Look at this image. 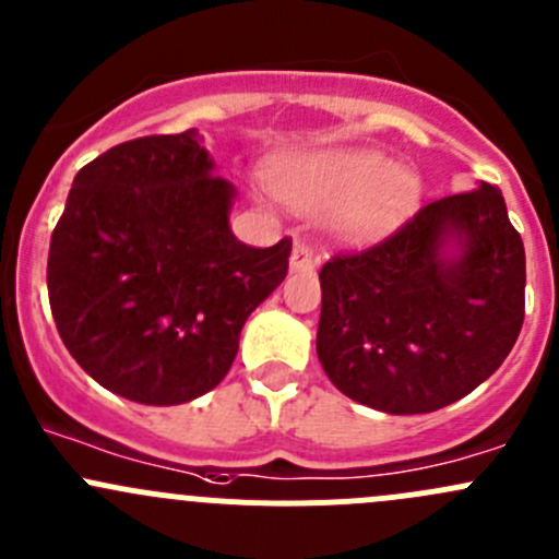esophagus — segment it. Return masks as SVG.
Listing matches in <instances>:
<instances>
[{
  "mask_svg": "<svg viewBox=\"0 0 559 559\" xmlns=\"http://www.w3.org/2000/svg\"><path fill=\"white\" fill-rule=\"evenodd\" d=\"M319 264V257L313 253V248L302 240H297L292 248V270H313Z\"/></svg>",
  "mask_w": 559,
  "mask_h": 559,
  "instance_id": "1",
  "label": "esophagus"
}]
</instances>
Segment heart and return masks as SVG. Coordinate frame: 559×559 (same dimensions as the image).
<instances>
[{
	"label": "heart",
	"instance_id": "1",
	"mask_svg": "<svg viewBox=\"0 0 559 559\" xmlns=\"http://www.w3.org/2000/svg\"><path fill=\"white\" fill-rule=\"evenodd\" d=\"M278 189L302 211L335 207L332 227L348 243H379L408 222L421 197L419 175L381 151L354 148L302 156L278 173Z\"/></svg>",
	"mask_w": 559,
	"mask_h": 559
}]
</instances>
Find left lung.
Instances as JSON below:
<instances>
[{"label": "left lung", "mask_w": 559, "mask_h": 559, "mask_svg": "<svg viewBox=\"0 0 559 559\" xmlns=\"http://www.w3.org/2000/svg\"><path fill=\"white\" fill-rule=\"evenodd\" d=\"M316 354L346 397L430 414L503 365L524 321V246L500 189L427 202L384 243L321 267Z\"/></svg>", "instance_id": "8db88e82"}]
</instances>
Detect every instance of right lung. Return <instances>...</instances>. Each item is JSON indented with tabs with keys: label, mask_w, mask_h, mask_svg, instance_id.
Here are the masks:
<instances>
[{
	"label": "right lung",
	"mask_w": 559,
	"mask_h": 559,
	"mask_svg": "<svg viewBox=\"0 0 559 559\" xmlns=\"http://www.w3.org/2000/svg\"><path fill=\"white\" fill-rule=\"evenodd\" d=\"M213 170L197 129L129 140L75 175L50 235L56 330L97 384L134 403L180 405L222 384L246 319L289 270V238H235L238 191Z\"/></svg>",
	"instance_id": "obj_1"
}]
</instances>
